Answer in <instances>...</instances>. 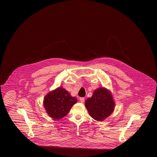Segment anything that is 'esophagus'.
<instances>
[{
	"label": "esophagus",
	"instance_id": "1",
	"mask_svg": "<svg viewBox=\"0 0 157 157\" xmlns=\"http://www.w3.org/2000/svg\"><path fill=\"white\" fill-rule=\"evenodd\" d=\"M80 101L82 102V103H83V102H84V101H85V98H80Z\"/></svg>",
	"mask_w": 157,
	"mask_h": 157
}]
</instances>
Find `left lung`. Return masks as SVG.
Here are the masks:
<instances>
[{
	"mask_svg": "<svg viewBox=\"0 0 157 157\" xmlns=\"http://www.w3.org/2000/svg\"><path fill=\"white\" fill-rule=\"evenodd\" d=\"M90 116L98 121H103L113 112L115 104L111 92L101 87L94 90L92 96L85 101Z\"/></svg>",
	"mask_w": 157,
	"mask_h": 157,
	"instance_id": "8db88e82",
	"label": "left lung"
}]
</instances>
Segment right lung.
<instances>
[{
	"label": "right lung",
	"instance_id": "1",
	"mask_svg": "<svg viewBox=\"0 0 157 157\" xmlns=\"http://www.w3.org/2000/svg\"><path fill=\"white\" fill-rule=\"evenodd\" d=\"M77 101L76 98L72 97L65 88L58 87L45 96L44 106L50 117L59 120L67 115Z\"/></svg>",
	"mask_w": 157,
	"mask_h": 157
}]
</instances>
